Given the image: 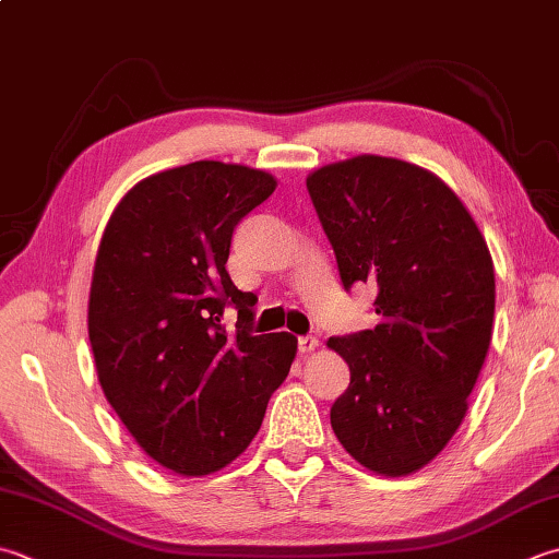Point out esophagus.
Returning a JSON list of instances; mask_svg holds the SVG:
<instances>
[{
    "instance_id": "esophagus-1",
    "label": "esophagus",
    "mask_w": 559,
    "mask_h": 559,
    "mask_svg": "<svg viewBox=\"0 0 559 559\" xmlns=\"http://www.w3.org/2000/svg\"><path fill=\"white\" fill-rule=\"evenodd\" d=\"M317 348V338L314 336H298V352L300 354H310Z\"/></svg>"
}]
</instances>
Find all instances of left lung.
<instances>
[{
    "instance_id": "1",
    "label": "left lung",
    "mask_w": 559,
    "mask_h": 559,
    "mask_svg": "<svg viewBox=\"0 0 559 559\" xmlns=\"http://www.w3.org/2000/svg\"><path fill=\"white\" fill-rule=\"evenodd\" d=\"M308 191L346 290H378V324L326 346L352 382L332 404L346 453L378 475L417 473L461 426L495 322V264L473 215L417 164L360 155Z\"/></svg>"
}]
</instances>
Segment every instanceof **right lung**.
<instances>
[{"label": "right lung", "instance_id": "1", "mask_svg": "<svg viewBox=\"0 0 559 559\" xmlns=\"http://www.w3.org/2000/svg\"><path fill=\"white\" fill-rule=\"evenodd\" d=\"M276 189L266 171L191 162L142 179L108 221L90 293V342L106 400L152 461L211 475L264 421L298 352L251 334L254 302L225 269L239 221ZM238 310L235 333L219 322Z\"/></svg>", "mask_w": 559, "mask_h": 559}]
</instances>
